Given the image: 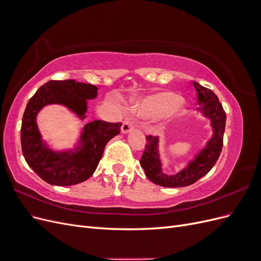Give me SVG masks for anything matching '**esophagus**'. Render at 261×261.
<instances>
[{
    "label": "esophagus",
    "instance_id": "esophagus-1",
    "mask_svg": "<svg viewBox=\"0 0 261 261\" xmlns=\"http://www.w3.org/2000/svg\"><path fill=\"white\" fill-rule=\"evenodd\" d=\"M134 128V121L132 118H127L123 122L122 125V133H128Z\"/></svg>",
    "mask_w": 261,
    "mask_h": 261
}]
</instances>
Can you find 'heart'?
I'll list each match as a JSON object with an SVG mask.
<instances>
[{"mask_svg":"<svg viewBox=\"0 0 261 261\" xmlns=\"http://www.w3.org/2000/svg\"><path fill=\"white\" fill-rule=\"evenodd\" d=\"M180 103V99L171 92H161L148 97L138 106V112L150 116L160 113H171Z\"/></svg>","mask_w":261,"mask_h":261,"instance_id":"b5f03b06","label":"heart"}]
</instances>
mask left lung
I'll return each mask as SVG.
<instances>
[{"label":"left lung","instance_id":"8db88e82","mask_svg":"<svg viewBox=\"0 0 261 261\" xmlns=\"http://www.w3.org/2000/svg\"><path fill=\"white\" fill-rule=\"evenodd\" d=\"M197 92L198 109L206 117L211 120L213 137L209 140L206 148L188 164V167L175 175H165L161 170V161L158 153V137L146 136V146L141 155L140 165L144 169L146 176L152 183L164 187H184L194 184L213 168L219 159L223 147V134L225 129L226 115L222 105L219 102L216 93L211 89L202 87L198 83H193Z\"/></svg>","mask_w":261,"mask_h":261}]
</instances>
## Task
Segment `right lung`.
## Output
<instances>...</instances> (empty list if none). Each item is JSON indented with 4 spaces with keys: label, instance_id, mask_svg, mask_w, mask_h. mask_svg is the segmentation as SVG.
I'll list each match as a JSON object with an SVG mask.
<instances>
[{
    "label": "right lung",
    "instance_id": "1",
    "mask_svg": "<svg viewBox=\"0 0 261 261\" xmlns=\"http://www.w3.org/2000/svg\"><path fill=\"white\" fill-rule=\"evenodd\" d=\"M97 94L98 87L94 85L74 80L50 81L29 99L20 128L21 150L29 167L46 183L69 186L88 179L96 171L106 145L120 134L122 123L90 122L84 127L78 151L58 153L42 143L36 123L38 112L46 105L59 103L85 117L87 100L94 99Z\"/></svg>",
    "mask_w": 261,
    "mask_h": 261
}]
</instances>
